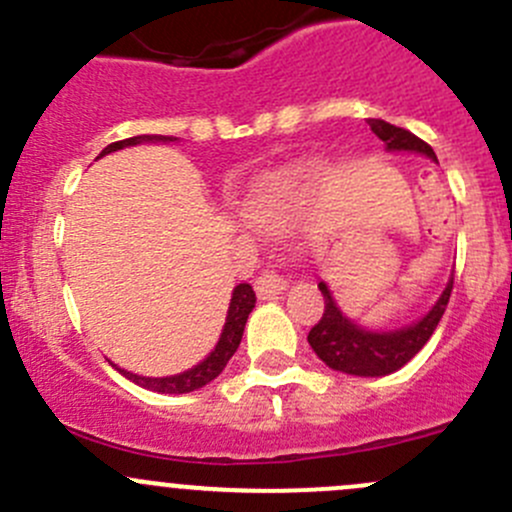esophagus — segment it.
Returning a JSON list of instances; mask_svg holds the SVG:
<instances>
[{
    "label": "esophagus",
    "mask_w": 512,
    "mask_h": 512,
    "mask_svg": "<svg viewBox=\"0 0 512 512\" xmlns=\"http://www.w3.org/2000/svg\"><path fill=\"white\" fill-rule=\"evenodd\" d=\"M255 289L262 299H270L275 294H280L282 289H287V280L282 275H277V272L267 270L255 280Z\"/></svg>",
    "instance_id": "1"
}]
</instances>
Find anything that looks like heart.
<instances>
[{"label": "heart", "instance_id": "1", "mask_svg": "<svg viewBox=\"0 0 512 512\" xmlns=\"http://www.w3.org/2000/svg\"><path fill=\"white\" fill-rule=\"evenodd\" d=\"M297 185H277V188L265 190V193L255 195L250 203V215L260 225H280L287 218V210L292 205Z\"/></svg>", "mask_w": 512, "mask_h": 512}]
</instances>
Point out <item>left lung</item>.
<instances>
[{"label":"left lung","instance_id":"1","mask_svg":"<svg viewBox=\"0 0 512 512\" xmlns=\"http://www.w3.org/2000/svg\"><path fill=\"white\" fill-rule=\"evenodd\" d=\"M369 126L384 141L386 151H414L436 160L433 148L411 131H406V128L391 126L381 118H369ZM319 289L324 294V312L322 319L309 329L307 337L314 354L334 371H344V374L354 376H386L409 364L421 352L423 344L431 339V334L436 332L438 322L446 312L448 299H451L453 280L448 282L426 317L418 319L411 327L396 329V332L361 329L359 324H354L352 319L339 312L337 302H334L332 292L324 282H319Z\"/></svg>","mask_w":512,"mask_h":512}]
</instances>
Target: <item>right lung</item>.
<instances>
[{"mask_svg":"<svg viewBox=\"0 0 512 512\" xmlns=\"http://www.w3.org/2000/svg\"><path fill=\"white\" fill-rule=\"evenodd\" d=\"M146 141L148 143L151 141H178V138H173V136H133V138H126V141H116V143H111V146H106L101 151V156H106V153H113V151H121V148H126V146H138V143H146ZM255 302H257L255 292H252V287L245 285V282L232 289V299H230V309H227L223 334H220L218 344H215V349L210 352V356H205V359L200 361L198 366H193V369L183 371V374H175V376H163V379L138 376V374H131V371H123V369H118V371H121L126 379H131L133 384L143 386V389L158 391V394H188V391L203 389V386L210 384L215 376H220V371L225 369L227 361L232 359V354H235L237 347H240L242 332H245L247 317H250Z\"/></svg>","mask_w":512,"mask_h":512,"instance_id":"1","label":"right lung"}]
</instances>
